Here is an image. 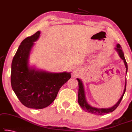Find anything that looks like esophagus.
Segmentation results:
<instances>
[{
    "label": "esophagus",
    "instance_id": "34e87169",
    "mask_svg": "<svg viewBox=\"0 0 132 132\" xmlns=\"http://www.w3.org/2000/svg\"><path fill=\"white\" fill-rule=\"evenodd\" d=\"M79 70L77 69V68H75V69H74L73 71H72V73H73L74 75H76L77 76L78 74H79Z\"/></svg>",
    "mask_w": 132,
    "mask_h": 132
}]
</instances>
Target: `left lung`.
Here are the masks:
<instances>
[{
  "instance_id": "1",
  "label": "left lung",
  "mask_w": 132,
  "mask_h": 132,
  "mask_svg": "<svg viewBox=\"0 0 132 132\" xmlns=\"http://www.w3.org/2000/svg\"><path fill=\"white\" fill-rule=\"evenodd\" d=\"M117 47H116V50L117 51V52L118 53V55H119L120 58H121L122 60H123V62L125 63L126 68V73L127 72V64L126 62V59L125 58V55H124L123 51H122L121 47L119 44H117ZM78 82H79V96H78V102L80 105V106H81V108L83 109L87 112H89V113H92L93 114H96V115H104L105 114H108L110 113L112 111H114V110H116V108H117V106L119 105L120 104V102L122 100V98L125 95V93L126 92V79L125 81V89H124V92L123 95H121V98H120L119 100H118V102L116 103V104L114 105L112 107L109 108H98L93 107L91 105L87 103L86 101V98L85 96V88H84V85L83 83H82L81 80L79 79H77Z\"/></svg>"
}]
</instances>
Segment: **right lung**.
<instances>
[{"mask_svg": "<svg viewBox=\"0 0 132 132\" xmlns=\"http://www.w3.org/2000/svg\"><path fill=\"white\" fill-rule=\"evenodd\" d=\"M40 31L25 39L19 46L11 65L13 90L26 107L42 109L52 104L59 90L71 78V72L52 73L30 67V53Z\"/></svg>", "mask_w": 132, "mask_h": 132, "instance_id": "1", "label": "right lung"}]
</instances>
